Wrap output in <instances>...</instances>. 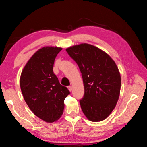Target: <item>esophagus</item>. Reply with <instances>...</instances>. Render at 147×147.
<instances>
[{
	"label": "esophagus",
	"instance_id": "esophagus-1",
	"mask_svg": "<svg viewBox=\"0 0 147 147\" xmlns=\"http://www.w3.org/2000/svg\"><path fill=\"white\" fill-rule=\"evenodd\" d=\"M67 88H68V90H69L70 92L72 91V86H69L67 87Z\"/></svg>",
	"mask_w": 147,
	"mask_h": 147
}]
</instances>
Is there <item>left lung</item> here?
<instances>
[{
    "mask_svg": "<svg viewBox=\"0 0 147 147\" xmlns=\"http://www.w3.org/2000/svg\"><path fill=\"white\" fill-rule=\"evenodd\" d=\"M65 51L82 73L85 94L80 103L83 114L93 122L105 119L120 95L121 78L116 64L107 53L88 43L73 45Z\"/></svg>",
    "mask_w": 147,
    "mask_h": 147,
    "instance_id": "obj_1",
    "label": "left lung"
}]
</instances>
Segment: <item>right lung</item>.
Segmentation results:
<instances>
[{"mask_svg":"<svg viewBox=\"0 0 147 147\" xmlns=\"http://www.w3.org/2000/svg\"><path fill=\"white\" fill-rule=\"evenodd\" d=\"M62 49L46 46L38 50L21 72L20 87L30 110L48 123L57 121L63 113L64 99L69 94L54 74L56 56Z\"/></svg>","mask_w":147,"mask_h":147,"instance_id":"obj_1","label":"right lung"}]
</instances>
